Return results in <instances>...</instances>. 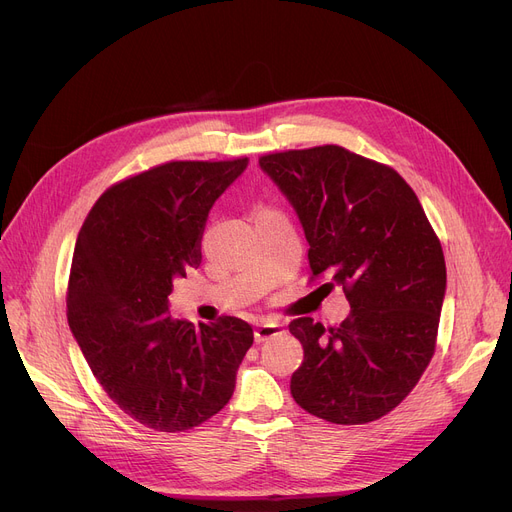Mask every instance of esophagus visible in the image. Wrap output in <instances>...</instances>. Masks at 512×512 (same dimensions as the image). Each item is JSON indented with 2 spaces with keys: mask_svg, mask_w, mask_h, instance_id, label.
Instances as JSON below:
<instances>
[{
  "mask_svg": "<svg viewBox=\"0 0 512 512\" xmlns=\"http://www.w3.org/2000/svg\"><path fill=\"white\" fill-rule=\"evenodd\" d=\"M279 333H283V325H281V323L266 321V323H258V325H256V329H254V339L260 344V342H266V339H271V337H275V335H279Z\"/></svg>",
  "mask_w": 512,
  "mask_h": 512,
  "instance_id": "esophagus-1",
  "label": "esophagus"
}]
</instances>
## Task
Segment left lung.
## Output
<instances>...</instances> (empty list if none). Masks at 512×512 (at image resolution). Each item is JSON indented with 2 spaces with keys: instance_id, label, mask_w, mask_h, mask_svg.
<instances>
[{
  "instance_id": "left-lung-1",
  "label": "left lung",
  "mask_w": 512,
  "mask_h": 512,
  "mask_svg": "<svg viewBox=\"0 0 512 512\" xmlns=\"http://www.w3.org/2000/svg\"><path fill=\"white\" fill-rule=\"evenodd\" d=\"M260 168L300 218L312 277L342 287L352 308L331 329L310 316L289 323L304 348L291 396L329 423L377 421L412 392L435 352L442 243L394 168L339 145L262 156Z\"/></svg>"
}]
</instances>
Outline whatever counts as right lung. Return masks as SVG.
<instances>
[{
	"instance_id": "add662e5",
	"label": "right lung",
	"mask_w": 512,
	"mask_h": 512,
	"mask_svg": "<svg viewBox=\"0 0 512 512\" xmlns=\"http://www.w3.org/2000/svg\"><path fill=\"white\" fill-rule=\"evenodd\" d=\"M248 158L166 162L112 185L79 231L68 325L110 400L156 431H185L225 408L252 327L223 316L193 327L168 312L173 281L202 262L214 202Z\"/></svg>"
}]
</instances>
